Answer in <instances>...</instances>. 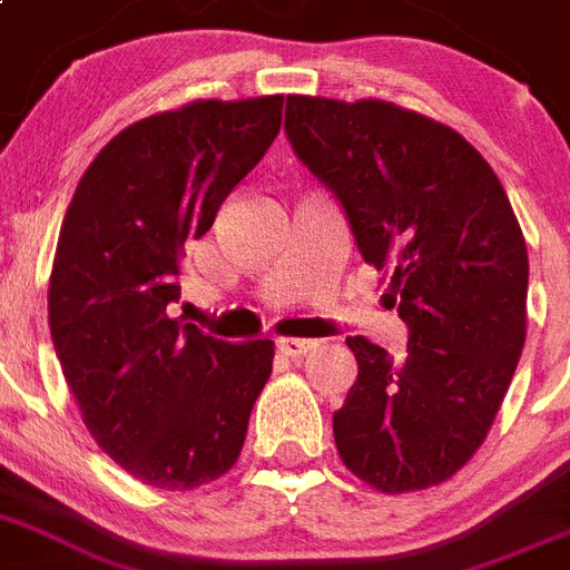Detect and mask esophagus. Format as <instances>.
<instances>
[{
  "instance_id": "obj_1",
  "label": "esophagus",
  "mask_w": 570,
  "mask_h": 570,
  "mask_svg": "<svg viewBox=\"0 0 570 570\" xmlns=\"http://www.w3.org/2000/svg\"><path fill=\"white\" fill-rule=\"evenodd\" d=\"M315 341H301V338H281L278 341V353L284 355V358H301V355L313 353L315 350Z\"/></svg>"
}]
</instances>
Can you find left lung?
Wrapping results in <instances>:
<instances>
[{
  "mask_svg": "<svg viewBox=\"0 0 570 570\" xmlns=\"http://www.w3.org/2000/svg\"><path fill=\"white\" fill-rule=\"evenodd\" d=\"M286 137L338 197L358 252L390 272L384 295L407 324L393 358L346 338L358 361L333 415L335 448L381 493L448 482L497 419L528 321V249L476 148L384 100L286 97Z\"/></svg>",
  "mask_w": 570,
  "mask_h": 570,
  "instance_id": "8db88e82",
  "label": "left lung"
}]
</instances>
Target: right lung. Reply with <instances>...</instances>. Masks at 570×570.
<instances>
[{
	"mask_svg": "<svg viewBox=\"0 0 570 570\" xmlns=\"http://www.w3.org/2000/svg\"><path fill=\"white\" fill-rule=\"evenodd\" d=\"M284 97L197 100L122 128L59 229L48 321L94 442L151 488L191 491L237 462L272 341L212 338L168 315L180 257L281 131Z\"/></svg>",
	"mask_w": 570,
	"mask_h": 570,
	"instance_id": "add662e5",
	"label": "right lung"
}]
</instances>
